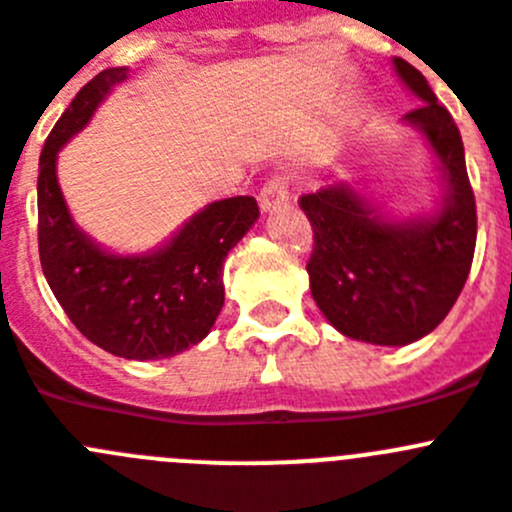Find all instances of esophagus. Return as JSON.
<instances>
[{"label":"esophagus","mask_w":512,"mask_h":512,"mask_svg":"<svg viewBox=\"0 0 512 512\" xmlns=\"http://www.w3.org/2000/svg\"><path fill=\"white\" fill-rule=\"evenodd\" d=\"M285 201H288V183H285V178H270L260 191V209L273 211L275 206L285 204Z\"/></svg>","instance_id":"1"}]
</instances>
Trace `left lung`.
<instances>
[{"mask_svg":"<svg viewBox=\"0 0 512 512\" xmlns=\"http://www.w3.org/2000/svg\"><path fill=\"white\" fill-rule=\"evenodd\" d=\"M421 107L403 122L436 160L441 201L434 214L393 219L339 178L301 199L313 227L311 296L339 334L380 347H405L431 334L467 283L477 242V209L457 124L421 71L393 58Z\"/></svg>","mask_w":512,"mask_h":512,"instance_id":"1","label":"left lung"}]
</instances>
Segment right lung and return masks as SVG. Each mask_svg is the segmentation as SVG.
Wrapping results in <instances>:
<instances>
[{"label": "right lung", "mask_w": 512, "mask_h": 512, "mask_svg": "<svg viewBox=\"0 0 512 512\" xmlns=\"http://www.w3.org/2000/svg\"><path fill=\"white\" fill-rule=\"evenodd\" d=\"M130 68H107L78 91L40 153L38 247L53 296L81 334L124 359H163L206 339L224 306L222 267L257 222L252 196L206 204L163 245L117 255L73 222L58 186V153L84 130Z\"/></svg>", "instance_id": "1"}]
</instances>
